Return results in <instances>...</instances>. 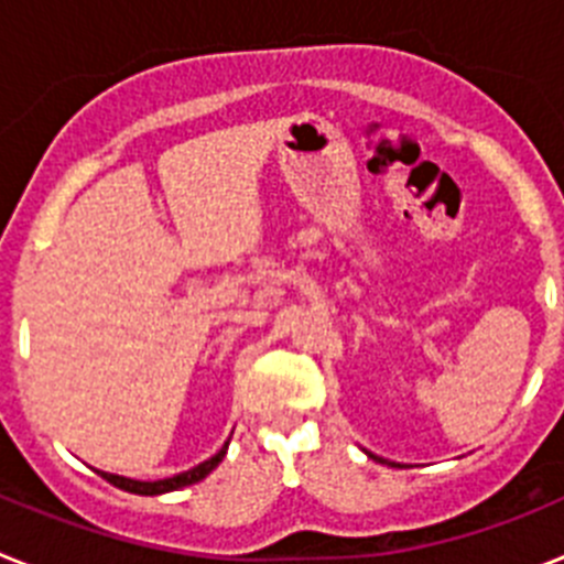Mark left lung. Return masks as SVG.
<instances>
[{
    "instance_id": "8db88e82",
    "label": "left lung",
    "mask_w": 564,
    "mask_h": 564,
    "mask_svg": "<svg viewBox=\"0 0 564 564\" xmlns=\"http://www.w3.org/2000/svg\"><path fill=\"white\" fill-rule=\"evenodd\" d=\"M370 457H376V455H370ZM376 460H378V457H376Z\"/></svg>"
}]
</instances>
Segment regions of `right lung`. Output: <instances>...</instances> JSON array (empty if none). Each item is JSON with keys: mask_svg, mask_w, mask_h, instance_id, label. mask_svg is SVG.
<instances>
[{"mask_svg": "<svg viewBox=\"0 0 564 564\" xmlns=\"http://www.w3.org/2000/svg\"><path fill=\"white\" fill-rule=\"evenodd\" d=\"M226 449L228 443L223 446L220 452L214 457H208L206 463H200V466L188 468V471H183V475H174V477H166V480H154V482H143V480H129V477H118V475H107V471H98V475L104 477L107 482H112V486L123 488V491H132V495H166V491H177V488L183 486H192V482H200L203 477H208L214 471V468L220 466V460L226 457Z\"/></svg>", "mask_w": 564, "mask_h": 564, "instance_id": "add662e5", "label": "right lung"}]
</instances>
